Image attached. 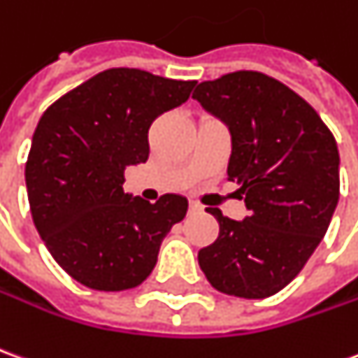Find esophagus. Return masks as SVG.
<instances>
[{
	"label": "esophagus",
	"mask_w": 358,
	"mask_h": 358,
	"mask_svg": "<svg viewBox=\"0 0 358 358\" xmlns=\"http://www.w3.org/2000/svg\"><path fill=\"white\" fill-rule=\"evenodd\" d=\"M187 207H189V213H201V211H203V207L197 203V201H189Z\"/></svg>",
	"instance_id": "obj_1"
}]
</instances>
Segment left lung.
<instances>
[{
    "instance_id": "obj_1",
    "label": "left lung",
    "mask_w": 358,
    "mask_h": 358,
    "mask_svg": "<svg viewBox=\"0 0 358 358\" xmlns=\"http://www.w3.org/2000/svg\"><path fill=\"white\" fill-rule=\"evenodd\" d=\"M194 99L231 129L227 174L250 211L232 221L207 209L219 221V236L199 250V267L224 294L271 296L301 273L334 217L336 137L302 96L259 71L203 81Z\"/></svg>"
}]
</instances>
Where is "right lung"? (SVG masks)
Returning <instances> with one entry per match:
<instances>
[{"instance_id": "right-lung-1", "label": "right lung", "mask_w": 358, "mask_h": 358, "mask_svg": "<svg viewBox=\"0 0 358 358\" xmlns=\"http://www.w3.org/2000/svg\"><path fill=\"white\" fill-rule=\"evenodd\" d=\"M196 81L114 67L50 106L32 136L24 180L34 227L59 267L94 291H126L153 271L187 199L124 194V172L149 159V127Z\"/></svg>"}]
</instances>
